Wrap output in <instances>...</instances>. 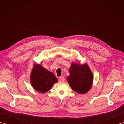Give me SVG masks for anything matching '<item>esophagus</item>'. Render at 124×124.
Masks as SVG:
<instances>
[{
    "mask_svg": "<svg viewBox=\"0 0 124 124\" xmlns=\"http://www.w3.org/2000/svg\"><path fill=\"white\" fill-rule=\"evenodd\" d=\"M65 80V79L63 77H62V76H61V77H60L59 78V80L60 81H64Z\"/></svg>",
    "mask_w": 124,
    "mask_h": 124,
    "instance_id": "obj_1",
    "label": "esophagus"
}]
</instances>
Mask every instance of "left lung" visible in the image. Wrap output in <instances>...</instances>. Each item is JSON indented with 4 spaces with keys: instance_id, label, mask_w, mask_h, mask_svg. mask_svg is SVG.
I'll use <instances>...</instances> for the list:
<instances>
[{
    "instance_id": "1",
    "label": "left lung",
    "mask_w": 124,
    "mask_h": 124,
    "mask_svg": "<svg viewBox=\"0 0 124 124\" xmlns=\"http://www.w3.org/2000/svg\"><path fill=\"white\" fill-rule=\"evenodd\" d=\"M69 72L67 79L73 90L80 94L88 92L91 88L93 76L87 64L72 63Z\"/></svg>"
}]
</instances>
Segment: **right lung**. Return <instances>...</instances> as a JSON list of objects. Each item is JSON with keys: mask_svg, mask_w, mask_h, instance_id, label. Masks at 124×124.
I'll use <instances>...</instances> for the list:
<instances>
[{"mask_svg": "<svg viewBox=\"0 0 124 124\" xmlns=\"http://www.w3.org/2000/svg\"><path fill=\"white\" fill-rule=\"evenodd\" d=\"M30 81L36 90L44 93L49 91L54 84L57 82V79L52 72L40 65L36 64L31 73Z\"/></svg>", "mask_w": 124, "mask_h": 124, "instance_id": "right-lung-1", "label": "right lung"}]
</instances>
